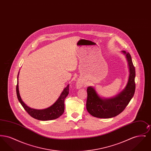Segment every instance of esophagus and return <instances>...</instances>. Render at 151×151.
<instances>
[{
    "label": "esophagus",
    "mask_w": 151,
    "mask_h": 151,
    "mask_svg": "<svg viewBox=\"0 0 151 151\" xmlns=\"http://www.w3.org/2000/svg\"><path fill=\"white\" fill-rule=\"evenodd\" d=\"M81 83H80V82H78V84H77V86H78V88H80L81 86Z\"/></svg>",
    "instance_id": "esophagus-1"
}]
</instances>
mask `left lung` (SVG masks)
Instances as JSON below:
<instances>
[{
  "mask_svg": "<svg viewBox=\"0 0 151 151\" xmlns=\"http://www.w3.org/2000/svg\"><path fill=\"white\" fill-rule=\"evenodd\" d=\"M126 55L129 68V77L125 88L114 97L102 99L92 86L87 88L86 108L91 115L100 118H110L119 114L133 97L135 91V68L129 52L122 51Z\"/></svg>",
  "mask_w": 151,
  "mask_h": 151,
  "instance_id": "1",
  "label": "left lung"
}]
</instances>
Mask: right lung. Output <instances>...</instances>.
Returning a JSON list of instances; mask_svg holds the SVG:
<instances>
[{"label":"right lung","mask_w":151,"mask_h":151,"mask_svg":"<svg viewBox=\"0 0 151 151\" xmlns=\"http://www.w3.org/2000/svg\"><path fill=\"white\" fill-rule=\"evenodd\" d=\"M18 73V76H19ZM18 76H17V83L16 86V93L18 100L22 104V107L32 117L40 121H49L57 119L63 114L65 111V97L69 93V84L66 86L63 91L62 93L59 96L57 101L49 108L42 110H38L32 109L28 106L22 100L19 91L18 84Z\"/></svg>","instance_id":"obj_1"}]
</instances>
